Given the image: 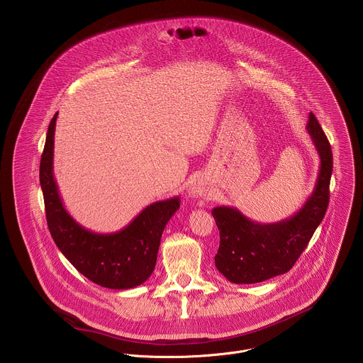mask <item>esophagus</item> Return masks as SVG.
Listing matches in <instances>:
<instances>
[{"instance_id":"esophagus-1","label":"esophagus","mask_w":363,"mask_h":363,"mask_svg":"<svg viewBox=\"0 0 363 363\" xmlns=\"http://www.w3.org/2000/svg\"><path fill=\"white\" fill-rule=\"evenodd\" d=\"M190 194H191V197H196V199L204 197L207 194V187L201 183H197L190 189Z\"/></svg>"}]
</instances>
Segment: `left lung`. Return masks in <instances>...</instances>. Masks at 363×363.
Returning a JSON list of instances; mask_svg holds the SVG:
<instances>
[{
  "label": "left lung",
  "instance_id": "left-lung-1",
  "mask_svg": "<svg viewBox=\"0 0 363 363\" xmlns=\"http://www.w3.org/2000/svg\"><path fill=\"white\" fill-rule=\"evenodd\" d=\"M306 128L320 156V169L313 193L295 215L259 223L238 208L212 209L220 238L215 265L233 284H257L288 272L325 215L333 173L331 145L313 113Z\"/></svg>",
  "mask_w": 363,
  "mask_h": 363
}]
</instances>
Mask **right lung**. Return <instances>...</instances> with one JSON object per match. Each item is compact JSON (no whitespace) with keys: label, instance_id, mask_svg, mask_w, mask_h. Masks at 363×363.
Instances as JSON below:
<instances>
[{"label":"right lung","instance_id":"right-lung-1","mask_svg":"<svg viewBox=\"0 0 363 363\" xmlns=\"http://www.w3.org/2000/svg\"><path fill=\"white\" fill-rule=\"evenodd\" d=\"M57 114L50 121L40 159V186L52 240L92 282L108 289L135 288L151 277L163 229L180 207V199L156 201L114 233H95L79 225L64 207L52 174Z\"/></svg>","mask_w":363,"mask_h":363}]
</instances>
